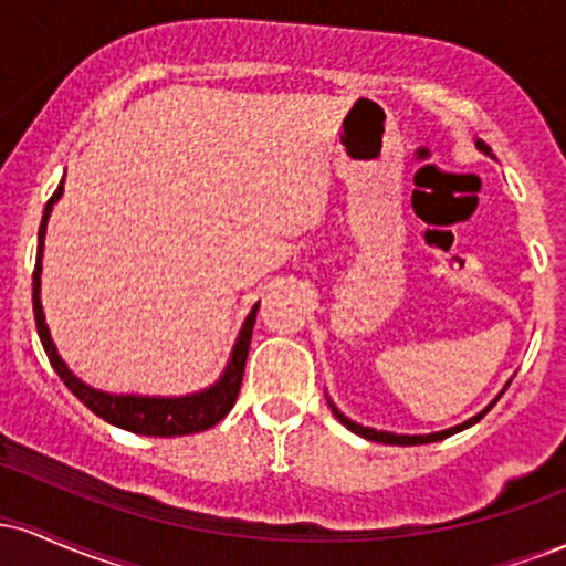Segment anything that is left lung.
I'll use <instances>...</instances> for the list:
<instances>
[{
  "mask_svg": "<svg viewBox=\"0 0 566 566\" xmlns=\"http://www.w3.org/2000/svg\"><path fill=\"white\" fill-rule=\"evenodd\" d=\"M476 146L482 148L484 154H492L490 151V146H486L484 140H476ZM500 399V396H497ZM495 399V401H497ZM495 401H492L490 407L484 409V412H479L476 418H471V420H465V423H460V426H454V428H450V431H439V433H428V437H399V433H386V431H375V428H365V426H359V423H354V420H348L346 415L343 412H337L335 409V405L333 401H329V407H333V412H335V418L340 420L343 426L348 428V431H354V433H359V437H365V439H369V441H380V444H399V447H415V444H428V441H441V439H447V437H452V433H458V431H463V428H469V426H473V423H479V420L484 418L486 412H490L492 407H495Z\"/></svg>",
  "mask_w": 566,
  "mask_h": 566,
  "instance_id": "left-lung-1",
  "label": "left lung"
}]
</instances>
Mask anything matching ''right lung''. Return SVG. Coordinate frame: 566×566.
I'll return each mask as SVG.
<instances>
[{
	"label": "right lung",
	"mask_w": 566,
	"mask_h": 566,
	"mask_svg": "<svg viewBox=\"0 0 566 566\" xmlns=\"http://www.w3.org/2000/svg\"><path fill=\"white\" fill-rule=\"evenodd\" d=\"M63 193V184L57 186V191L50 197L48 207H44L42 226H39V247H36V265H34V319H36V333L42 340L44 354H48L50 365L61 380L66 382V388L84 407L93 409L97 418L108 420V423L125 428V431L140 433V437H186V433H199L212 428L226 415L231 412V407L237 405L239 388H242L244 378V365L247 354H250V340H252V324H255L258 305L247 316L242 335H239L237 346H233V356L226 367L223 378H220L210 391H201L193 396H180V399H146V396H112L95 391V388L84 386L82 380H76L69 373V367L63 365L61 356L50 340V329L44 324L42 303H39V274H42V250H44V231H48V218L53 212V205Z\"/></svg>",
	"instance_id": "obj_1"
}]
</instances>
